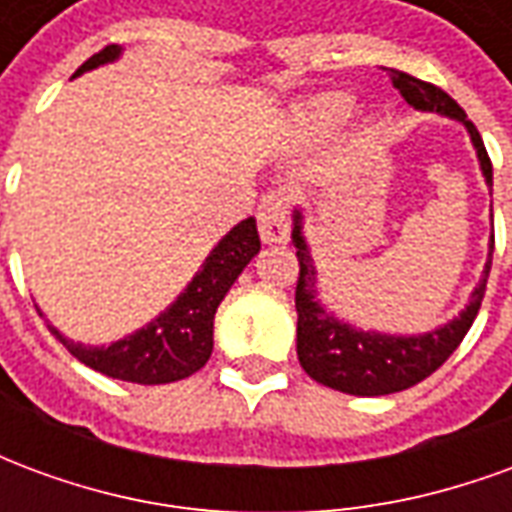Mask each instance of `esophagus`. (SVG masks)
Here are the masks:
<instances>
[{"label": "esophagus", "mask_w": 512, "mask_h": 512, "mask_svg": "<svg viewBox=\"0 0 512 512\" xmlns=\"http://www.w3.org/2000/svg\"><path fill=\"white\" fill-rule=\"evenodd\" d=\"M257 227H260V238L266 244H285L290 235L288 222V200L282 191H268L260 200L257 208Z\"/></svg>", "instance_id": "esophagus-1"}]
</instances>
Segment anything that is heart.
<instances>
[{
    "instance_id": "1",
    "label": "heart",
    "mask_w": 512,
    "mask_h": 512,
    "mask_svg": "<svg viewBox=\"0 0 512 512\" xmlns=\"http://www.w3.org/2000/svg\"><path fill=\"white\" fill-rule=\"evenodd\" d=\"M354 112V101L345 95H329L321 104V117L326 123H343Z\"/></svg>"
}]
</instances>
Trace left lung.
<instances>
[{"label":"left lung","mask_w":512,"mask_h":512,"mask_svg":"<svg viewBox=\"0 0 512 512\" xmlns=\"http://www.w3.org/2000/svg\"><path fill=\"white\" fill-rule=\"evenodd\" d=\"M395 90L403 95L408 106L419 112H436V115L452 117L466 126L472 145L477 150V161L483 169L488 189L494 186V169L491 158L485 153L483 136L474 128L461 106L452 101L441 87L422 79H414L403 71L386 68ZM293 244L299 257V282H296V354L304 367V373L323 386H332L337 392L359 397H378L403 392L408 386L419 384L422 378L436 373L450 354L461 345L466 332L472 329L474 318L480 312L485 296V282L491 274V257H494V235L488 246V263L483 268L480 285L474 288L472 299L461 310L458 318H452L439 329L425 334H381L362 332L351 323L337 321L332 312H326L318 301V271L312 263L310 246L301 233V211H293Z\"/></svg>","instance_id":"obj_1"}]
</instances>
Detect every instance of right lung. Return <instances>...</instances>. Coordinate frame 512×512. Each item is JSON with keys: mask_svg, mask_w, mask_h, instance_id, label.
Segmentation results:
<instances>
[{"mask_svg": "<svg viewBox=\"0 0 512 512\" xmlns=\"http://www.w3.org/2000/svg\"><path fill=\"white\" fill-rule=\"evenodd\" d=\"M120 51H123L120 46H106L84 62L73 73V79L98 65L115 62ZM257 252H260V235L255 219L249 216L213 246V252L205 257L202 268L178 299L156 321L136 329L134 334L112 345H82L68 340L54 326L49 329L82 365L93 367L109 378L147 386L189 378L211 359L213 315L227 296V290L233 288L238 274L249 266V260Z\"/></svg>", "mask_w": 512, "mask_h": 512, "instance_id": "add662e5", "label": "right lung"}]
</instances>
